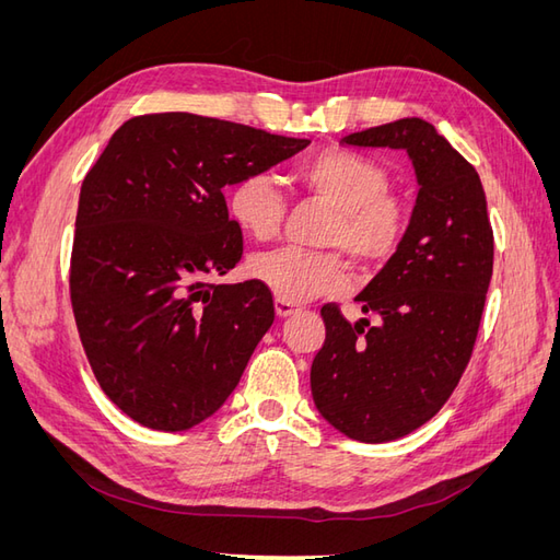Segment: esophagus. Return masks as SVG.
<instances>
[{"instance_id": "34e87169", "label": "esophagus", "mask_w": 560, "mask_h": 560, "mask_svg": "<svg viewBox=\"0 0 560 560\" xmlns=\"http://www.w3.org/2000/svg\"><path fill=\"white\" fill-rule=\"evenodd\" d=\"M296 311H299L296 303H292V301H282V299H276V313H278V317H290V315H294Z\"/></svg>"}]
</instances>
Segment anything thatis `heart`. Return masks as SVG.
Returning <instances> with one entry per match:
<instances>
[{"mask_svg": "<svg viewBox=\"0 0 560 560\" xmlns=\"http://www.w3.org/2000/svg\"><path fill=\"white\" fill-rule=\"evenodd\" d=\"M296 182L334 210L322 231V245L343 249L362 268L387 264L411 224L406 200L389 189L385 165L350 149H327L296 167ZM287 200L268 173H249L229 191V214L254 241L276 238ZM249 273L282 301H308L343 292L350 268L341 252L280 247L254 254Z\"/></svg>", "mask_w": 560, "mask_h": 560, "instance_id": "1", "label": "heart"}]
</instances>
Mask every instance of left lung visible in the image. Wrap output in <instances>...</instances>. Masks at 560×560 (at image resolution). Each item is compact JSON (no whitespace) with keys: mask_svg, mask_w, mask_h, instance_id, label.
I'll return each mask as SVG.
<instances>
[{"mask_svg":"<svg viewBox=\"0 0 560 560\" xmlns=\"http://www.w3.org/2000/svg\"><path fill=\"white\" fill-rule=\"evenodd\" d=\"M341 144L404 149L418 179L401 247L354 296L378 325H350L325 306L327 338L311 366L319 416L354 442L383 444L425 425L460 383L493 278V229L479 173L422 118Z\"/></svg>","mask_w":560,"mask_h":560,"instance_id":"left-lung-1","label":"left lung"}]
</instances>
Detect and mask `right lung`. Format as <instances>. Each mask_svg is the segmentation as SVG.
I'll use <instances>...</instances> for the list:
<instances>
[{
  "mask_svg": "<svg viewBox=\"0 0 560 560\" xmlns=\"http://www.w3.org/2000/svg\"><path fill=\"white\" fill-rule=\"evenodd\" d=\"M311 140L165 112L118 128L81 184L70 294L105 395L135 422L184 432L238 385L276 319L259 280L208 282L243 257L224 186Z\"/></svg>",
  "mask_w": 560,
  "mask_h": 560,
  "instance_id": "1",
  "label": "right lung"
}]
</instances>
